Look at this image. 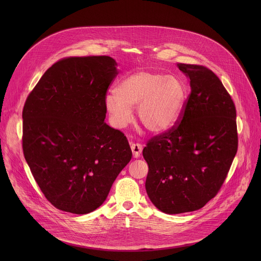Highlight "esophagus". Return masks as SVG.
<instances>
[{"label":"esophagus","mask_w":261,"mask_h":261,"mask_svg":"<svg viewBox=\"0 0 261 261\" xmlns=\"http://www.w3.org/2000/svg\"><path fill=\"white\" fill-rule=\"evenodd\" d=\"M130 149L133 151V155L134 158H140L142 151H143V146L140 144H132L130 145Z\"/></svg>","instance_id":"34e87169"}]
</instances>
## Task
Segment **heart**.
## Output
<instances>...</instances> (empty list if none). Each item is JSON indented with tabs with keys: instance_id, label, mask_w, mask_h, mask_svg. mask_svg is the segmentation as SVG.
Here are the masks:
<instances>
[{
	"instance_id": "1",
	"label": "heart",
	"mask_w": 261,
	"mask_h": 261,
	"mask_svg": "<svg viewBox=\"0 0 261 261\" xmlns=\"http://www.w3.org/2000/svg\"><path fill=\"white\" fill-rule=\"evenodd\" d=\"M187 98L184 82L176 76L152 70H140L123 78L105 98V107L117 128L133 119L132 109L138 108V118L151 134H163L179 120Z\"/></svg>"
}]
</instances>
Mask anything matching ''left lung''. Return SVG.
Listing matches in <instances>:
<instances>
[{
	"mask_svg": "<svg viewBox=\"0 0 261 261\" xmlns=\"http://www.w3.org/2000/svg\"><path fill=\"white\" fill-rule=\"evenodd\" d=\"M177 65L191 86L182 114L143 150L149 200L167 214L201 209L214 198L238 148L236 109L221 80L205 66Z\"/></svg>",
	"mask_w": 261,
	"mask_h": 261,
	"instance_id": "left-lung-1",
	"label": "left lung"
}]
</instances>
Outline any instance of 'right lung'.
Wrapping results in <instances>:
<instances>
[{
    "label": "right lung",
    "instance_id": "1",
    "mask_svg": "<svg viewBox=\"0 0 261 261\" xmlns=\"http://www.w3.org/2000/svg\"><path fill=\"white\" fill-rule=\"evenodd\" d=\"M116 75L110 56L63 58L26 99L24 156L40 190L59 210L94 211L132 159L125 136L105 122V98Z\"/></svg>",
    "mask_w": 261,
    "mask_h": 261
}]
</instances>
